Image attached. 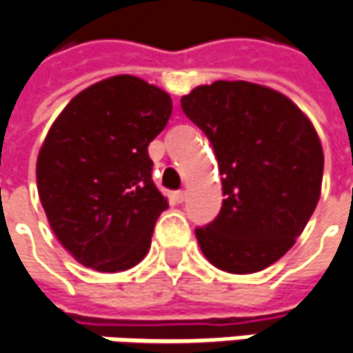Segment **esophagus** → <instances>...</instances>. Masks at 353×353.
Masks as SVG:
<instances>
[{"mask_svg":"<svg viewBox=\"0 0 353 353\" xmlns=\"http://www.w3.org/2000/svg\"><path fill=\"white\" fill-rule=\"evenodd\" d=\"M172 199H174L176 203H181V201L185 199V192H183V190H177V192L172 194Z\"/></svg>","mask_w":353,"mask_h":353,"instance_id":"34e87169","label":"esophagus"}]
</instances>
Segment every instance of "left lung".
Segmentation results:
<instances>
[{
  "label": "left lung",
  "instance_id": "1",
  "mask_svg": "<svg viewBox=\"0 0 353 353\" xmlns=\"http://www.w3.org/2000/svg\"><path fill=\"white\" fill-rule=\"evenodd\" d=\"M181 110L218 157V218L196 228L203 256L230 274H254L294 245L320 199L323 152L300 108L250 81H216L181 97Z\"/></svg>",
  "mask_w": 353,
  "mask_h": 353
}]
</instances>
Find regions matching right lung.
Listing matches in <instances>:
<instances>
[{
    "label": "right lung",
    "instance_id": "add662e5",
    "mask_svg": "<svg viewBox=\"0 0 353 353\" xmlns=\"http://www.w3.org/2000/svg\"><path fill=\"white\" fill-rule=\"evenodd\" d=\"M172 97L115 75L90 85L53 121L37 157V192L53 234L97 272H123L145 258L168 210L148 145L168 125Z\"/></svg>",
    "mask_w": 353,
    "mask_h": 353
}]
</instances>
